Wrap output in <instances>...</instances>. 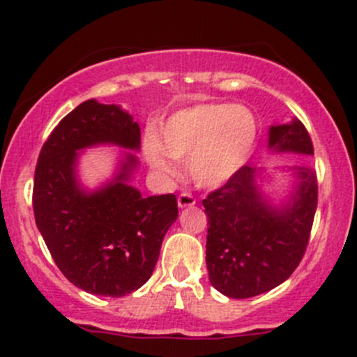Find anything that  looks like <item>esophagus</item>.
Listing matches in <instances>:
<instances>
[{"label": "esophagus", "instance_id": "1", "mask_svg": "<svg viewBox=\"0 0 357 357\" xmlns=\"http://www.w3.org/2000/svg\"><path fill=\"white\" fill-rule=\"evenodd\" d=\"M195 199H193V195H190V193H181V195L178 197V205L181 208L185 207H192V205H195Z\"/></svg>", "mask_w": 357, "mask_h": 357}]
</instances>
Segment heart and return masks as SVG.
Instances as JSON below:
<instances>
[{
	"mask_svg": "<svg viewBox=\"0 0 357 357\" xmlns=\"http://www.w3.org/2000/svg\"><path fill=\"white\" fill-rule=\"evenodd\" d=\"M257 121L245 107L200 103L176 112L143 143L146 162L162 176L174 174L171 156L186 162L188 178L200 188H218L252 155Z\"/></svg>",
	"mask_w": 357,
	"mask_h": 357,
	"instance_id": "obj_1",
	"label": "heart"
}]
</instances>
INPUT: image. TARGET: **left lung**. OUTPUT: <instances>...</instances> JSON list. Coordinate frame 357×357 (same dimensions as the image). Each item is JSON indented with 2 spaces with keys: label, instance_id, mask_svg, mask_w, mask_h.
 Instances as JSON below:
<instances>
[{
  "label": "left lung",
  "instance_id": "1",
  "mask_svg": "<svg viewBox=\"0 0 357 357\" xmlns=\"http://www.w3.org/2000/svg\"><path fill=\"white\" fill-rule=\"evenodd\" d=\"M269 150L312 155L311 136L301 121L269 128ZM297 186L287 205L262 195L259 169L243 165L202 204L207 214L205 262L211 285L226 297L248 298L290 278L304 257L316 205L318 178L312 167H294Z\"/></svg>",
  "mask_w": 357,
  "mask_h": 357
}]
</instances>
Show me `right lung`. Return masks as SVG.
I'll return each mask as SVG.
<instances>
[{
    "label": "right lung",
    "instance_id": "add662e5",
    "mask_svg": "<svg viewBox=\"0 0 357 357\" xmlns=\"http://www.w3.org/2000/svg\"><path fill=\"white\" fill-rule=\"evenodd\" d=\"M138 122L119 105L88 100L67 114L43 145L34 172L36 226L60 271L77 289L122 297L145 285L164 235L178 219V200L142 197L129 185L138 165L124 153L119 172L95 192L77 181L79 150L117 145L138 150Z\"/></svg>",
    "mask_w": 357,
    "mask_h": 357
}]
</instances>
